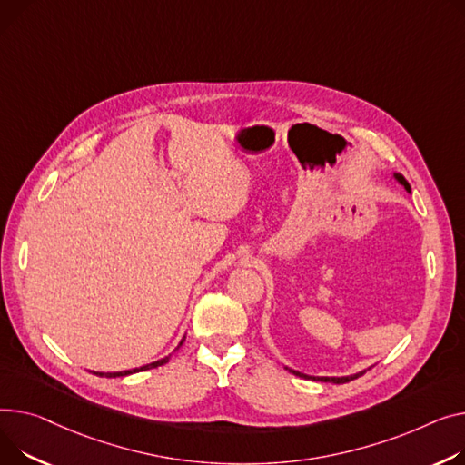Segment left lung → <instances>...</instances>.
<instances>
[{
  "label": "left lung",
  "instance_id": "left-lung-1",
  "mask_svg": "<svg viewBox=\"0 0 465 465\" xmlns=\"http://www.w3.org/2000/svg\"><path fill=\"white\" fill-rule=\"evenodd\" d=\"M394 179H396L400 184H404V189H406L408 193H411L410 183L406 181V177H404V175L394 173ZM288 370H290L292 374H295V376H299V378H304V380L325 381V383H336V385H340V383H348V381H351V380H357L359 376H362V374H364V370H362V372H357V374H353V376H344V378H325V376H306V374H301V372H297V370H292V368H288Z\"/></svg>",
  "mask_w": 465,
  "mask_h": 465
}]
</instances>
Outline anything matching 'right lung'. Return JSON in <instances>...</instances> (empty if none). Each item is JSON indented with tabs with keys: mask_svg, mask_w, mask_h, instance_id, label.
Masks as SVG:
<instances>
[{
	"mask_svg": "<svg viewBox=\"0 0 465 465\" xmlns=\"http://www.w3.org/2000/svg\"><path fill=\"white\" fill-rule=\"evenodd\" d=\"M184 340V338H183ZM183 340L179 342V346L183 344ZM177 346V348H179ZM170 361V357H164V359H161V361H154V362H151V364H145V366H140V368H133V370H123V372H93V374H97V376H101V378H119V376H129V374H136V372H142V370H149V368H157V366H163L164 362H168Z\"/></svg>",
	"mask_w": 465,
	"mask_h": 465,
	"instance_id": "1",
	"label": "right lung"
}]
</instances>
